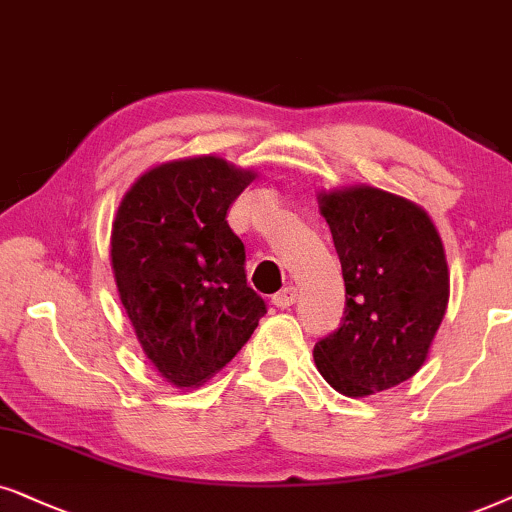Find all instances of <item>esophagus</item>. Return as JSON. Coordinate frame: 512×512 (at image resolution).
Listing matches in <instances>:
<instances>
[{
    "label": "esophagus",
    "mask_w": 512,
    "mask_h": 512,
    "mask_svg": "<svg viewBox=\"0 0 512 512\" xmlns=\"http://www.w3.org/2000/svg\"><path fill=\"white\" fill-rule=\"evenodd\" d=\"M271 302H274L276 306H281V309H288V306L297 302V288H295V285H288V288L276 292V295L271 297Z\"/></svg>",
    "instance_id": "obj_1"
}]
</instances>
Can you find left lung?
Listing matches in <instances>:
<instances>
[{"label": "left lung", "instance_id": "left-lung-1", "mask_svg": "<svg viewBox=\"0 0 512 512\" xmlns=\"http://www.w3.org/2000/svg\"><path fill=\"white\" fill-rule=\"evenodd\" d=\"M318 206L342 262L346 309L313 360L335 391L365 398L426 363L449 302L445 248L424 208L384 189L323 192Z\"/></svg>", "mask_w": 512, "mask_h": 512}]
</instances>
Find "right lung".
<instances>
[{
	"label": "right lung",
	"mask_w": 512,
	"mask_h": 512,
	"mask_svg": "<svg viewBox=\"0 0 512 512\" xmlns=\"http://www.w3.org/2000/svg\"><path fill=\"white\" fill-rule=\"evenodd\" d=\"M252 180L255 170L194 156L147 170L119 203L112 269L121 304L149 363L177 388L220 372L267 313L227 224Z\"/></svg>",
	"instance_id": "obj_1"
}]
</instances>
